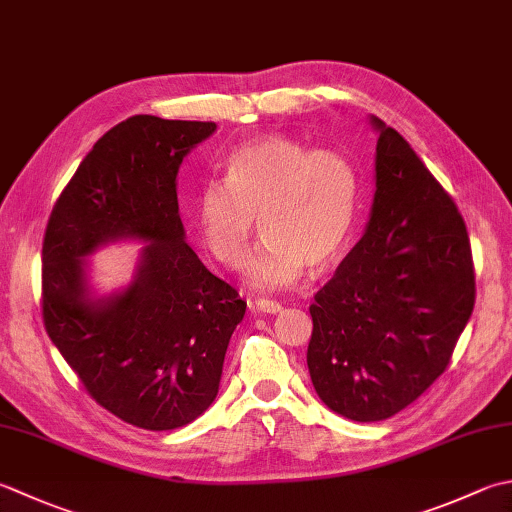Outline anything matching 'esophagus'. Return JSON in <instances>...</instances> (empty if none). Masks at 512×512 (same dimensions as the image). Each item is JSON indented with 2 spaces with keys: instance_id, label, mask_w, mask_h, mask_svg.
Returning a JSON list of instances; mask_svg holds the SVG:
<instances>
[{
  "instance_id": "esophagus-1",
  "label": "esophagus",
  "mask_w": 512,
  "mask_h": 512,
  "mask_svg": "<svg viewBox=\"0 0 512 512\" xmlns=\"http://www.w3.org/2000/svg\"><path fill=\"white\" fill-rule=\"evenodd\" d=\"M255 308L259 310V313H268V315H277V313H282V310H284L282 304L270 302V299H257Z\"/></svg>"
}]
</instances>
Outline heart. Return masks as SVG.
<instances>
[{"instance_id":"1","label":"heart","mask_w":512,"mask_h":512,"mask_svg":"<svg viewBox=\"0 0 512 512\" xmlns=\"http://www.w3.org/2000/svg\"><path fill=\"white\" fill-rule=\"evenodd\" d=\"M362 215V175L342 150H313L268 135L230 150L224 182L204 179L190 202V222L206 253L226 268L242 266L255 230L264 235L246 264L257 288H288L310 270H326L355 242Z\"/></svg>"}]
</instances>
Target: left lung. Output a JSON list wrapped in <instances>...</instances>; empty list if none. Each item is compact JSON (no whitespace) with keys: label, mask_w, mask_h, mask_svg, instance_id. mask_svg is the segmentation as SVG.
I'll return each instance as SVG.
<instances>
[{"label":"left lung","mask_w":512,"mask_h":512,"mask_svg":"<svg viewBox=\"0 0 512 512\" xmlns=\"http://www.w3.org/2000/svg\"><path fill=\"white\" fill-rule=\"evenodd\" d=\"M377 130L366 230L310 306L308 373L322 402L382 422L444 373L475 306L466 224L395 128Z\"/></svg>","instance_id":"obj_1"}]
</instances>
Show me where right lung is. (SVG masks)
I'll return each mask as SVG.
<instances>
[{
	"mask_svg": "<svg viewBox=\"0 0 512 512\" xmlns=\"http://www.w3.org/2000/svg\"><path fill=\"white\" fill-rule=\"evenodd\" d=\"M213 122L135 115L110 128L50 213L42 248L48 337L99 406L126 424L173 430L215 402L246 302L186 244L177 173ZM145 246L131 284L99 298L87 282L97 247Z\"/></svg>",
	"mask_w": 512,
	"mask_h": 512,
	"instance_id": "add662e5",
	"label": "right lung"
}]
</instances>
